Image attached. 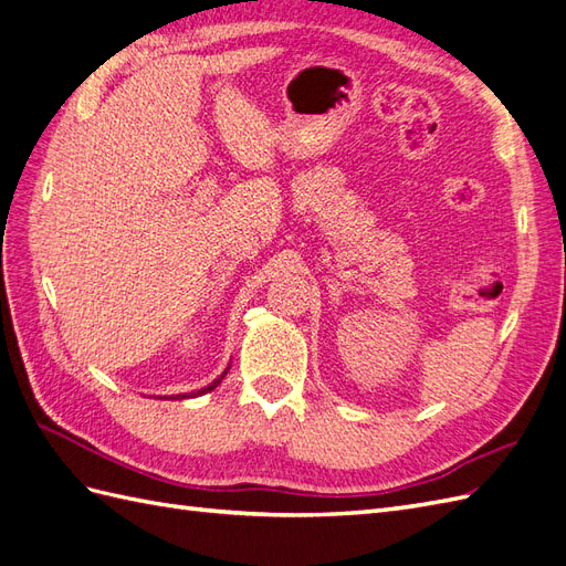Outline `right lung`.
Segmentation results:
<instances>
[{
    "instance_id": "obj_1",
    "label": "right lung",
    "mask_w": 566,
    "mask_h": 566,
    "mask_svg": "<svg viewBox=\"0 0 566 566\" xmlns=\"http://www.w3.org/2000/svg\"><path fill=\"white\" fill-rule=\"evenodd\" d=\"M228 369H231V366H226V371H223V374H221V376H219L217 380H213V384H209L207 388H200V390H197V392H186V395H174V397H171V400H186V397H195V395H205V392H211L213 388H217V386L221 384V380H223V376L228 374Z\"/></svg>"
}]
</instances>
